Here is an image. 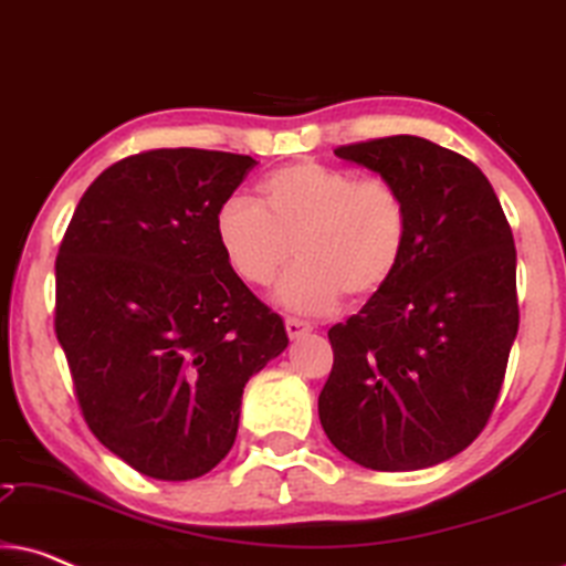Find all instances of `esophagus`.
I'll use <instances>...</instances> for the list:
<instances>
[{
    "instance_id": "34e87169",
    "label": "esophagus",
    "mask_w": 566,
    "mask_h": 566,
    "mask_svg": "<svg viewBox=\"0 0 566 566\" xmlns=\"http://www.w3.org/2000/svg\"><path fill=\"white\" fill-rule=\"evenodd\" d=\"M285 332H289L291 339H296L301 335H306V332H312V324L296 319V316H289V319H285Z\"/></svg>"
}]
</instances>
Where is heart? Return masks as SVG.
<instances>
[{"label":"heart","instance_id":"obj_1","mask_svg":"<svg viewBox=\"0 0 566 566\" xmlns=\"http://www.w3.org/2000/svg\"><path fill=\"white\" fill-rule=\"evenodd\" d=\"M216 242L239 281L265 289L293 254L301 260L277 285V301L304 314L327 312L347 293L363 301L399 273L409 244L405 192L384 177L301 159L273 169L252 200H227Z\"/></svg>","mask_w":566,"mask_h":566}]
</instances>
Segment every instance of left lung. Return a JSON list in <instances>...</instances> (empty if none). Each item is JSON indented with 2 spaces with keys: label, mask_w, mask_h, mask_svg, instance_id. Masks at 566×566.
<instances>
[{
  "label": "left lung",
  "mask_w": 566,
  "mask_h": 566,
  "mask_svg": "<svg viewBox=\"0 0 566 566\" xmlns=\"http://www.w3.org/2000/svg\"><path fill=\"white\" fill-rule=\"evenodd\" d=\"M405 192L409 244L381 293L329 329L319 420L374 471L436 467L474 443L517 335L515 242L474 161L420 136L337 146Z\"/></svg>",
  "instance_id": "left-lung-1"
}]
</instances>
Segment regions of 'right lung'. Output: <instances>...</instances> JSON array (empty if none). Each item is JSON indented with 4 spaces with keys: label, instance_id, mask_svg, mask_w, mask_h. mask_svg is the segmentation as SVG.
I'll return each mask as SVG.
<instances>
[{
    "label": "right lung",
    "instance_id": "1",
    "mask_svg": "<svg viewBox=\"0 0 566 566\" xmlns=\"http://www.w3.org/2000/svg\"><path fill=\"white\" fill-rule=\"evenodd\" d=\"M254 165L206 149L115 161L59 247L53 324L84 422L144 476L211 471L234 446L244 384L289 345L216 242V213Z\"/></svg>",
    "mask_w": 566,
    "mask_h": 566
}]
</instances>
